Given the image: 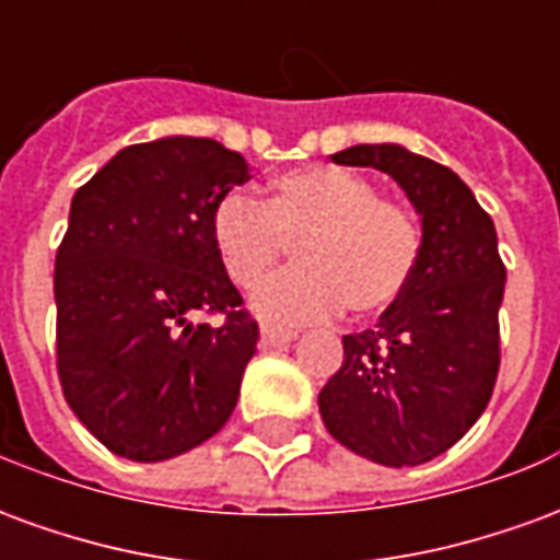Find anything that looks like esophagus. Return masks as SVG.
<instances>
[{"instance_id": "obj_1", "label": "esophagus", "mask_w": 560, "mask_h": 560, "mask_svg": "<svg viewBox=\"0 0 560 560\" xmlns=\"http://www.w3.org/2000/svg\"><path fill=\"white\" fill-rule=\"evenodd\" d=\"M296 339L293 329H281V327H264L260 329V341L264 345H288V341Z\"/></svg>"}]
</instances>
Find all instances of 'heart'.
<instances>
[{
  "label": "heart",
  "instance_id": "1",
  "mask_svg": "<svg viewBox=\"0 0 560 560\" xmlns=\"http://www.w3.org/2000/svg\"><path fill=\"white\" fill-rule=\"evenodd\" d=\"M209 240L228 279L252 291L293 245L300 267L255 293V312L279 324L327 320L348 305L381 315L408 291L422 252L411 207L377 197L363 173L320 164L279 176L267 200L224 195L212 209Z\"/></svg>",
  "mask_w": 560,
  "mask_h": 560
}]
</instances>
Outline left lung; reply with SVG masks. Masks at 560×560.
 I'll return each instance as SVG.
<instances>
[{
  "label": "left lung",
  "instance_id": "left-lung-1",
  "mask_svg": "<svg viewBox=\"0 0 560 560\" xmlns=\"http://www.w3.org/2000/svg\"><path fill=\"white\" fill-rule=\"evenodd\" d=\"M332 161L401 185L420 212L422 252L381 324L341 339L345 363L317 396L320 417L357 456L422 465L456 444L492 399L506 281L498 233L456 173L399 143L341 149Z\"/></svg>",
  "mask_w": 560,
  "mask_h": 560
}]
</instances>
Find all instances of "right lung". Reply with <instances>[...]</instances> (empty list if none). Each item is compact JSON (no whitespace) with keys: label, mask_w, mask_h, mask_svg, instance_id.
<instances>
[{"label":"right lung","mask_w":560,"mask_h":560,"mask_svg":"<svg viewBox=\"0 0 560 560\" xmlns=\"http://www.w3.org/2000/svg\"><path fill=\"white\" fill-rule=\"evenodd\" d=\"M252 179L209 138L116 152L71 200L56 252V369L78 420L110 453L164 462L231 420L257 324L221 269L209 221ZM195 311L221 325H191Z\"/></svg>","instance_id":"obj_1"}]
</instances>
